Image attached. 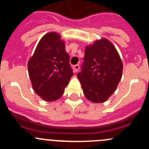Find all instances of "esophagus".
Masks as SVG:
<instances>
[{
	"mask_svg": "<svg viewBox=\"0 0 149 149\" xmlns=\"http://www.w3.org/2000/svg\"><path fill=\"white\" fill-rule=\"evenodd\" d=\"M73 69H74V71L75 72H78V70L80 69V65H78V64H77V65H74L73 66Z\"/></svg>",
	"mask_w": 149,
	"mask_h": 149,
	"instance_id": "obj_1",
	"label": "esophagus"
}]
</instances>
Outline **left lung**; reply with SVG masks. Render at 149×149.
<instances>
[{
	"instance_id": "1",
	"label": "left lung",
	"mask_w": 149,
	"mask_h": 149,
	"mask_svg": "<svg viewBox=\"0 0 149 149\" xmlns=\"http://www.w3.org/2000/svg\"><path fill=\"white\" fill-rule=\"evenodd\" d=\"M84 60L77 77L84 95L92 103H104L122 77L123 65L119 53L111 42L101 38L86 46Z\"/></svg>"
}]
</instances>
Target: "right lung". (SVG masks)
Here are the masks:
<instances>
[{
    "instance_id": "obj_1",
    "label": "right lung",
    "mask_w": 149,
    "mask_h": 149,
    "mask_svg": "<svg viewBox=\"0 0 149 149\" xmlns=\"http://www.w3.org/2000/svg\"><path fill=\"white\" fill-rule=\"evenodd\" d=\"M28 72L34 91L43 100L61 97L74 73L59 34L51 32L42 37L28 61Z\"/></svg>"
}]
</instances>
